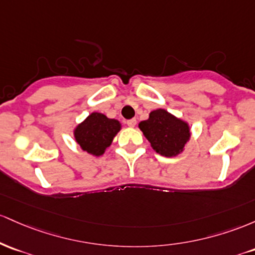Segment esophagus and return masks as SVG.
<instances>
[{
	"label": "esophagus",
	"instance_id": "1",
	"mask_svg": "<svg viewBox=\"0 0 255 255\" xmlns=\"http://www.w3.org/2000/svg\"><path fill=\"white\" fill-rule=\"evenodd\" d=\"M136 123H137L136 119H130V120H128V127H130V128L135 127Z\"/></svg>",
	"mask_w": 255,
	"mask_h": 255
}]
</instances>
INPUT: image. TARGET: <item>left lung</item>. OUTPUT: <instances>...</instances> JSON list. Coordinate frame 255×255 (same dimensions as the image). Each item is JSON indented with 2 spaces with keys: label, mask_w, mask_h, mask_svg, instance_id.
I'll return each instance as SVG.
<instances>
[{
  "label": "left lung",
  "mask_w": 255,
  "mask_h": 255,
  "mask_svg": "<svg viewBox=\"0 0 255 255\" xmlns=\"http://www.w3.org/2000/svg\"><path fill=\"white\" fill-rule=\"evenodd\" d=\"M138 128L150 142L151 148L160 155L167 158L182 153L190 138L188 123L162 108L150 112L149 118L139 123Z\"/></svg>",
  "instance_id": "1"
}]
</instances>
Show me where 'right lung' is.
Instances as JSON below:
<instances>
[{
    "label": "right lung",
    "instance_id": "right-lung-1",
    "mask_svg": "<svg viewBox=\"0 0 255 255\" xmlns=\"http://www.w3.org/2000/svg\"><path fill=\"white\" fill-rule=\"evenodd\" d=\"M120 128L122 125L118 120L94 112L74 128V138L83 150L100 156L110 147Z\"/></svg>",
    "mask_w": 255,
    "mask_h": 255
}]
</instances>
